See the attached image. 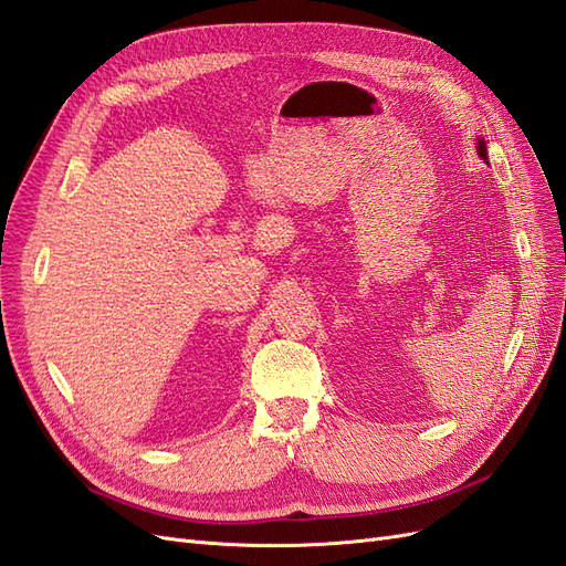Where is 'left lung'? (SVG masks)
<instances>
[{
  "label": "left lung",
  "mask_w": 566,
  "mask_h": 566,
  "mask_svg": "<svg viewBox=\"0 0 566 566\" xmlns=\"http://www.w3.org/2000/svg\"><path fill=\"white\" fill-rule=\"evenodd\" d=\"M476 150H479V156H482V158L486 160V144H484L482 139H479V146H476Z\"/></svg>",
  "instance_id": "obj_1"
}]
</instances>
